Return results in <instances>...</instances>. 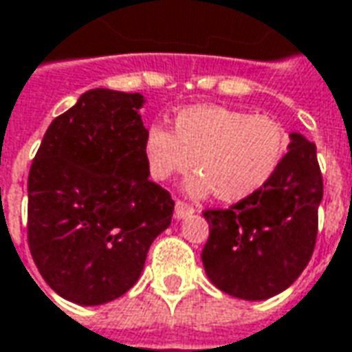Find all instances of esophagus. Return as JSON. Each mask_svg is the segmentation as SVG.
I'll return each mask as SVG.
<instances>
[{"label": "esophagus", "mask_w": 352, "mask_h": 352, "mask_svg": "<svg viewBox=\"0 0 352 352\" xmlns=\"http://www.w3.org/2000/svg\"><path fill=\"white\" fill-rule=\"evenodd\" d=\"M195 214V208L188 206L186 202H181V200H177L175 204V217L177 219H185V217H190Z\"/></svg>", "instance_id": "1"}]
</instances>
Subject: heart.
Segmentation results:
<instances>
[{
  "label": "heart",
  "mask_w": 352,
  "mask_h": 352,
  "mask_svg": "<svg viewBox=\"0 0 352 352\" xmlns=\"http://www.w3.org/2000/svg\"><path fill=\"white\" fill-rule=\"evenodd\" d=\"M144 160L150 175L166 181L177 173L198 169L186 190L204 196L216 190L223 202H241L272 181L285 156L287 135L270 116H252L226 106H190L166 126H148Z\"/></svg>",
  "instance_id": "b5f03b06"
}]
</instances>
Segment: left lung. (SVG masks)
<instances>
[{
    "label": "left lung",
    "instance_id": "8db88e82",
    "mask_svg": "<svg viewBox=\"0 0 352 352\" xmlns=\"http://www.w3.org/2000/svg\"><path fill=\"white\" fill-rule=\"evenodd\" d=\"M289 138V152L262 190L229 210L204 212L208 279L243 300H266L285 291L314 252L324 196L316 146L300 133Z\"/></svg>",
    "mask_w": 352,
    "mask_h": 352
}]
</instances>
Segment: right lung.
I'll return each instance as SVG.
<instances>
[{
    "label": "right lung",
    "instance_id": "obj_1",
    "mask_svg": "<svg viewBox=\"0 0 352 352\" xmlns=\"http://www.w3.org/2000/svg\"><path fill=\"white\" fill-rule=\"evenodd\" d=\"M142 94L88 90L47 126L28 173V246L45 283L82 307L138 281L175 202L144 160Z\"/></svg>",
    "mask_w": 352,
    "mask_h": 352
}]
</instances>
